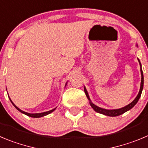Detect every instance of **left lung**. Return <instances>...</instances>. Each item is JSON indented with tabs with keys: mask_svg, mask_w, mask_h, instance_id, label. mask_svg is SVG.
<instances>
[{
	"mask_svg": "<svg viewBox=\"0 0 148 148\" xmlns=\"http://www.w3.org/2000/svg\"><path fill=\"white\" fill-rule=\"evenodd\" d=\"M138 61H139V65H140V71H141V75H142L140 89H139V93H138L137 96L136 97V98L134 99V101H133L131 103H129L128 105L125 106V107H123V108H117V109H105V108H101V107L97 106L95 105V104H93L91 102L90 98H89V95H88L87 91H86V88L84 87V92H85V94H86V97H87L88 100L89 101V104H90V106H92V108L96 112H97V113H100V114H104V115H106V116H119V115L123 114V113L126 112L127 111L131 109V108H132L137 103L138 101H139V99L140 98V96H141V94H142V89H143V85H144V76H143V72H142V64H141L140 61H139V59H138Z\"/></svg>",
	"mask_w": 148,
	"mask_h": 148,
	"instance_id": "8db88e82",
	"label": "left lung"
}]
</instances>
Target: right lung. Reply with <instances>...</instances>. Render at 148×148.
<instances>
[{"instance_id":"add662e5","label":"right lung","mask_w":148,"mask_h":148,"mask_svg":"<svg viewBox=\"0 0 148 148\" xmlns=\"http://www.w3.org/2000/svg\"><path fill=\"white\" fill-rule=\"evenodd\" d=\"M9 99H10V98H9ZM10 101H11V102H12V103L13 104V106H14L16 108H17V110L19 111V112H21V113L27 115V116H31V117H34V118H38V117H42V116H45V115L49 114H51V112H53V111L55 110L56 108H53V109H52V110H50V111H48V112H42V113L30 114V113H28V112H23V111H22L21 109H20V108H19L18 107H17V106H16L15 105H14V103H13V102H12V100H11V99H10Z\"/></svg>"}]
</instances>
